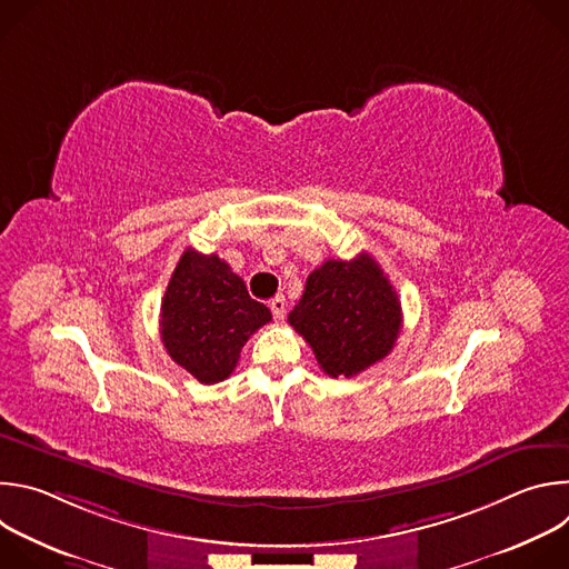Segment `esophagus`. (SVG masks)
Here are the masks:
<instances>
[{"label": "esophagus", "mask_w": 569, "mask_h": 569, "mask_svg": "<svg viewBox=\"0 0 569 569\" xmlns=\"http://www.w3.org/2000/svg\"><path fill=\"white\" fill-rule=\"evenodd\" d=\"M286 308H288V303H286V297H281V295L270 301V310H272L277 321H281L286 317Z\"/></svg>", "instance_id": "obj_1"}]
</instances>
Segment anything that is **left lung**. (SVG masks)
I'll return each instance as SVG.
<instances>
[{"mask_svg": "<svg viewBox=\"0 0 569 569\" xmlns=\"http://www.w3.org/2000/svg\"><path fill=\"white\" fill-rule=\"evenodd\" d=\"M288 321L323 373L351 378L391 353L402 312L387 274L362 252L353 261L329 259L312 270Z\"/></svg>", "mask_w": 569, "mask_h": 569, "instance_id": "left-lung-1", "label": "left lung"}]
</instances>
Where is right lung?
<instances>
[{
	"label": "right lung",
	"mask_w": 569,
	"mask_h": 569,
	"mask_svg": "<svg viewBox=\"0 0 569 569\" xmlns=\"http://www.w3.org/2000/svg\"><path fill=\"white\" fill-rule=\"evenodd\" d=\"M272 319L218 257L184 250L161 299L159 336L173 362L204 385L224 380L246 342Z\"/></svg>",
	"instance_id": "right-lung-1"
}]
</instances>
